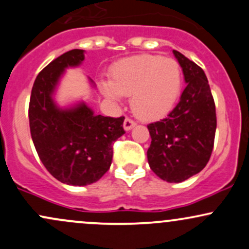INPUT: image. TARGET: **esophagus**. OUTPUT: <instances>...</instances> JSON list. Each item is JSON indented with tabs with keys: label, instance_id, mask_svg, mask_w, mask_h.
<instances>
[{
	"label": "esophagus",
	"instance_id": "34e87169",
	"mask_svg": "<svg viewBox=\"0 0 249 249\" xmlns=\"http://www.w3.org/2000/svg\"><path fill=\"white\" fill-rule=\"evenodd\" d=\"M133 126H136V122H133L132 119H130V118H126V119L124 120V129L126 130V131L131 130Z\"/></svg>",
	"mask_w": 249,
	"mask_h": 249
}]
</instances>
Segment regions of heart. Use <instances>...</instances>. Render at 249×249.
I'll return each instance as SVG.
<instances>
[{"instance_id": "1", "label": "heart", "mask_w": 249, "mask_h": 249, "mask_svg": "<svg viewBox=\"0 0 249 249\" xmlns=\"http://www.w3.org/2000/svg\"><path fill=\"white\" fill-rule=\"evenodd\" d=\"M109 82H101L108 99L119 101L131 96L136 116L154 119L171 111L181 89V69L175 59L142 54L118 62Z\"/></svg>"}]
</instances>
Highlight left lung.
I'll return each mask as SVG.
<instances>
[{
  "label": "left lung",
  "mask_w": 249,
  "mask_h": 249,
  "mask_svg": "<svg viewBox=\"0 0 249 249\" xmlns=\"http://www.w3.org/2000/svg\"><path fill=\"white\" fill-rule=\"evenodd\" d=\"M187 86L171 113L148 125L151 144L149 166L159 178L181 182L199 173L210 160L217 119L205 72L195 62L173 50Z\"/></svg>",
  "instance_id": "obj_1"
}]
</instances>
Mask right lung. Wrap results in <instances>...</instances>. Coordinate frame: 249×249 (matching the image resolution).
Wrapping results in <instances>:
<instances>
[{
    "mask_svg": "<svg viewBox=\"0 0 249 249\" xmlns=\"http://www.w3.org/2000/svg\"><path fill=\"white\" fill-rule=\"evenodd\" d=\"M83 50H70L46 65L31 93L28 118L39 159L58 181L86 186L109 169L113 143L125 133L124 117L96 116L85 103L61 108L53 94L67 68L78 67Z\"/></svg>",
    "mask_w": 249,
    "mask_h": 249,
    "instance_id": "1",
    "label": "right lung"
}]
</instances>
